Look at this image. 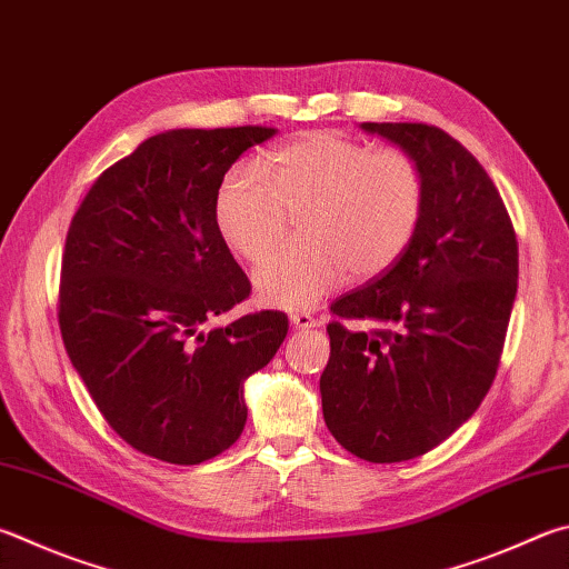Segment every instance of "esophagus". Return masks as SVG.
<instances>
[{"label": "esophagus", "mask_w": 569, "mask_h": 569, "mask_svg": "<svg viewBox=\"0 0 569 569\" xmlns=\"http://www.w3.org/2000/svg\"><path fill=\"white\" fill-rule=\"evenodd\" d=\"M291 326H296V328H316V326H320V320L313 318L311 313L298 311V313H291Z\"/></svg>", "instance_id": "1"}]
</instances>
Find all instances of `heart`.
Segmentation results:
<instances>
[{"instance_id":"obj_1","label":"heart","mask_w":569,"mask_h":569,"mask_svg":"<svg viewBox=\"0 0 569 569\" xmlns=\"http://www.w3.org/2000/svg\"><path fill=\"white\" fill-rule=\"evenodd\" d=\"M426 209V177L402 149H373L338 131H306L226 173L213 201L216 229L246 261L281 239L288 213L303 241L256 268L261 303L311 308L348 276L366 281L400 261Z\"/></svg>"}]
</instances>
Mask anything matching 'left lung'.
I'll return each mask as SVG.
<instances>
[{"instance_id": "8db88e82", "label": "left lung", "mask_w": 569, "mask_h": 569, "mask_svg": "<svg viewBox=\"0 0 569 569\" xmlns=\"http://www.w3.org/2000/svg\"><path fill=\"white\" fill-rule=\"evenodd\" d=\"M363 129L420 163L426 209L396 266L330 303L320 400L348 452L400 462L440 446L488 396L518 293V239L488 171L450 133Z\"/></svg>"}]
</instances>
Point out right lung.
Returning <instances> with one entry per match:
<instances>
[{
    "label": "right lung",
    "instance_id": "1",
    "mask_svg": "<svg viewBox=\"0 0 569 569\" xmlns=\"http://www.w3.org/2000/svg\"><path fill=\"white\" fill-rule=\"evenodd\" d=\"M271 127L171 129L91 186L61 256L59 328L71 366L113 432L171 465L229 450L246 426L243 383L268 366L288 316L213 326L251 283L216 229V191Z\"/></svg>",
    "mask_w": 569,
    "mask_h": 569
}]
</instances>
